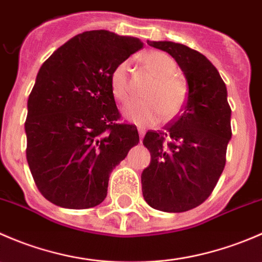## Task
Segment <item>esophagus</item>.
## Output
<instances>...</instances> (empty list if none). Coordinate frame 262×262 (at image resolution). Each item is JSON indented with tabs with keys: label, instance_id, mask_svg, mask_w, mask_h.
Returning a JSON list of instances; mask_svg holds the SVG:
<instances>
[{
	"label": "esophagus",
	"instance_id": "1",
	"mask_svg": "<svg viewBox=\"0 0 262 262\" xmlns=\"http://www.w3.org/2000/svg\"><path fill=\"white\" fill-rule=\"evenodd\" d=\"M138 133H139V137H141V142H142V138H143V136H144V133H146V132H144L143 128L138 126Z\"/></svg>",
	"mask_w": 262,
	"mask_h": 262
}]
</instances>
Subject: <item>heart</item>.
I'll list each match as a JSON object with an SVG mask.
<instances>
[{"label":"heart","mask_w":262,"mask_h":262,"mask_svg":"<svg viewBox=\"0 0 262 262\" xmlns=\"http://www.w3.org/2000/svg\"><path fill=\"white\" fill-rule=\"evenodd\" d=\"M142 63L155 77L147 89L143 101H130L124 107L128 120L139 125H149L165 119L175 118L181 112L187 96L186 83L176 76V62L162 52H148L142 55ZM110 89L119 101H125L129 95V63L116 64L110 75Z\"/></svg>","instance_id":"obj_1"}]
</instances>
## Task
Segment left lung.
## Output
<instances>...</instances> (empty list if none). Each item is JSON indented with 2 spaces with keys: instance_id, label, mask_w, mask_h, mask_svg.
<instances>
[{
  "instance_id": "8db88e82",
  "label": "left lung",
  "mask_w": 262,
  "mask_h": 262,
  "mask_svg": "<svg viewBox=\"0 0 262 262\" xmlns=\"http://www.w3.org/2000/svg\"><path fill=\"white\" fill-rule=\"evenodd\" d=\"M147 43L178 62L189 92L181 114L144 137L150 163L142 172V192L155 209L186 212L208 199L226 165L232 137L226 83L202 53L173 41Z\"/></svg>"
}]
</instances>
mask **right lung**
Returning a JSON list of instances; mask_svg holds the SVG:
<instances>
[{"instance_id": "add662e5", "label": "right lung", "mask_w": 262, "mask_h": 262, "mask_svg": "<svg viewBox=\"0 0 262 262\" xmlns=\"http://www.w3.org/2000/svg\"><path fill=\"white\" fill-rule=\"evenodd\" d=\"M142 47L133 36L84 31L39 70L28 100L26 160L53 204L87 209L104 202L113 168L138 144L136 126L119 123L110 75Z\"/></svg>"}]
</instances>
